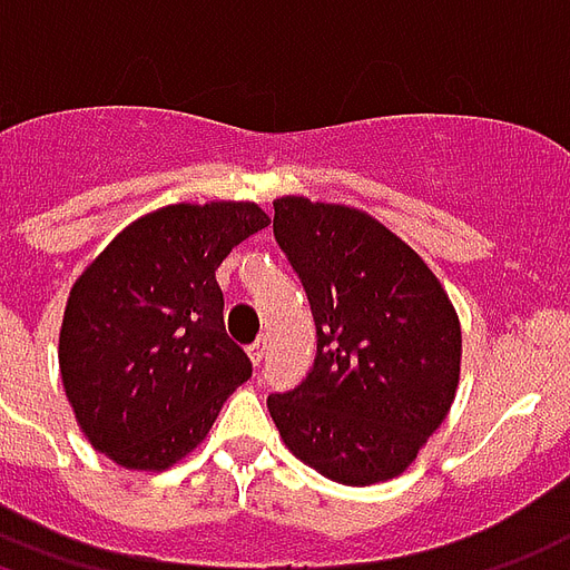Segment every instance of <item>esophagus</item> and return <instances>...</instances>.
I'll return each mask as SVG.
<instances>
[{"mask_svg":"<svg viewBox=\"0 0 570 570\" xmlns=\"http://www.w3.org/2000/svg\"><path fill=\"white\" fill-rule=\"evenodd\" d=\"M265 350H268V344H265V338H256V341H253V344H250V347H247V353H250V362H253V365H256V368L263 365Z\"/></svg>","mask_w":570,"mask_h":570,"instance_id":"obj_1","label":"esophagus"}]
</instances>
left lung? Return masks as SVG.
Listing matches in <instances>:
<instances>
[{
    "label": "left lung",
    "mask_w": 570,
    "mask_h": 570,
    "mask_svg": "<svg viewBox=\"0 0 570 570\" xmlns=\"http://www.w3.org/2000/svg\"><path fill=\"white\" fill-rule=\"evenodd\" d=\"M274 242L317 326L305 381L268 395L284 444L347 487L402 474L456 395L462 332L444 286L402 238L344 205L277 199Z\"/></svg>",
    "instance_id": "8db88e82"
}]
</instances>
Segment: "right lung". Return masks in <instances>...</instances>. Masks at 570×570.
I'll list each match as a JSON object with an SVG mask.
<instances>
[{
  "mask_svg": "<svg viewBox=\"0 0 570 570\" xmlns=\"http://www.w3.org/2000/svg\"><path fill=\"white\" fill-rule=\"evenodd\" d=\"M265 226L253 202L168 205L126 226L71 286L62 386L83 435L117 465H175L253 374L226 335L214 272Z\"/></svg>",
  "mask_w": 570,
  "mask_h": 570,
  "instance_id": "1",
  "label": "right lung"
}]
</instances>
